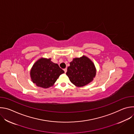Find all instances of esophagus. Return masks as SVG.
Segmentation results:
<instances>
[{
  "mask_svg": "<svg viewBox=\"0 0 134 134\" xmlns=\"http://www.w3.org/2000/svg\"><path fill=\"white\" fill-rule=\"evenodd\" d=\"M64 71H65V72L66 73V72H67V69L66 68H65L64 69Z\"/></svg>",
  "mask_w": 134,
  "mask_h": 134,
  "instance_id": "esophagus-1",
  "label": "esophagus"
}]
</instances>
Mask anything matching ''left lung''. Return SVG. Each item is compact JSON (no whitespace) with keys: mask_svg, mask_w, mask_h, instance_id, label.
<instances>
[{"mask_svg":"<svg viewBox=\"0 0 134 134\" xmlns=\"http://www.w3.org/2000/svg\"><path fill=\"white\" fill-rule=\"evenodd\" d=\"M97 69L93 62L85 55L75 58L70 63L66 75L76 86L83 87L93 81Z\"/></svg>","mask_w":134,"mask_h":134,"instance_id":"8db88e82","label":"left lung"}]
</instances>
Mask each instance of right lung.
I'll use <instances>...</instances> for the list:
<instances>
[{
  "instance_id": "obj_1",
  "label": "right lung",
  "mask_w": 134,
  "mask_h": 134,
  "mask_svg": "<svg viewBox=\"0 0 134 134\" xmlns=\"http://www.w3.org/2000/svg\"><path fill=\"white\" fill-rule=\"evenodd\" d=\"M51 58H41L33 65L30 70L32 82L38 86L47 88L52 86L59 76L64 73L57 64L51 61Z\"/></svg>"
}]
</instances>
